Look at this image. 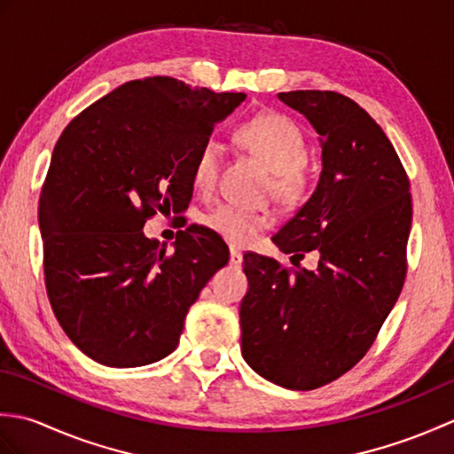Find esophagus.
Listing matches in <instances>:
<instances>
[{
	"mask_svg": "<svg viewBox=\"0 0 454 454\" xmlns=\"http://www.w3.org/2000/svg\"><path fill=\"white\" fill-rule=\"evenodd\" d=\"M242 263H244V255L239 254L236 247L230 249V265H232V267H242Z\"/></svg>",
	"mask_w": 454,
	"mask_h": 454,
	"instance_id": "34e87169",
	"label": "esophagus"
}]
</instances>
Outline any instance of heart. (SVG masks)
<instances>
[{
  "instance_id": "1",
  "label": "heart",
  "mask_w": 454,
  "mask_h": 454,
  "mask_svg": "<svg viewBox=\"0 0 454 454\" xmlns=\"http://www.w3.org/2000/svg\"><path fill=\"white\" fill-rule=\"evenodd\" d=\"M236 138L273 171L275 195L283 200H294L302 192L301 168L308 160V144L301 127L281 113H262L249 119L236 130ZM220 150L215 140H207L197 153L192 166V185L207 191L218 176ZM205 226L236 247H246L259 232L271 224L267 212L247 207L218 205L202 218Z\"/></svg>"
}]
</instances>
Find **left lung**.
I'll list each match as a JSON object with an SVG mask.
<instances>
[{"label":"left lung","mask_w":454,"mask_h":454,"mask_svg":"<svg viewBox=\"0 0 454 454\" xmlns=\"http://www.w3.org/2000/svg\"><path fill=\"white\" fill-rule=\"evenodd\" d=\"M320 134L322 173L301 210L273 236L283 254H320L316 271L244 255L242 355L269 382L314 390L371 349L406 278L410 179L369 113L335 91L278 93Z\"/></svg>","instance_id":"left-lung-1"}]
</instances>
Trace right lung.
Wrapping results in <instances>:
<instances>
[{"mask_svg": "<svg viewBox=\"0 0 454 454\" xmlns=\"http://www.w3.org/2000/svg\"><path fill=\"white\" fill-rule=\"evenodd\" d=\"M244 99L168 75L134 80L58 138L38 200L44 283L56 320L90 359L130 369L168 356L191 304L228 263L207 228L181 230L171 254L142 228L158 210L189 207L199 150Z\"/></svg>", "mask_w": 454, "mask_h": 454, "instance_id": "obj_1", "label": "right lung"}]
</instances>
